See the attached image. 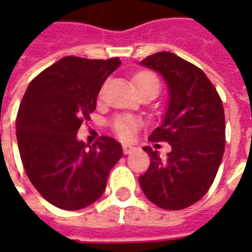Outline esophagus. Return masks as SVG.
Wrapping results in <instances>:
<instances>
[{
  "instance_id": "esophagus-1",
  "label": "esophagus",
  "mask_w": 252,
  "mask_h": 252,
  "mask_svg": "<svg viewBox=\"0 0 252 252\" xmlns=\"http://www.w3.org/2000/svg\"><path fill=\"white\" fill-rule=\"evenodd\" d=\"M135 150H136V147H133V146H131V144H123V151H124L126 155L133 153Z\"/></svg>"
}]
</instances>
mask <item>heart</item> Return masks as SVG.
<instances>
[{"label": "heart", "mask_w": 252, "mask_h": 252, "mask_svg": "<svg viewBox=\"0 0 252 252\" xmlns=\"http://www.w3.org/2000/svg\"><path fill=\"white\" fill-rule=\"evenodd\" d=\"M133 82L136 85L137 92H143L151 88L159 89L158 79L151 72H139L136 77L133 78ZM113 126H115L116 133L121 139H131L136 132L137 121L129 116H119L113 123Z\"/></svg>", "instance_id": "b5f03b06"}]
</instances>
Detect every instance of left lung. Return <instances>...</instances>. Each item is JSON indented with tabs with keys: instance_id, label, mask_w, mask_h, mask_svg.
I'll return each mask as SVG.
<instances>
[{
	"instance_id": "1",
	"label": "left lung",
	"mask_w": 252,
	"mask_h": 252,
	"mask_svg": "<svg viewBox=\"0 0 252 252\" xmlns=\"http://www.w3.org/2000/svg\"><path fill=\"white\" fill-rule=\"evenodd\" d=\"M167 85L169 106L151 142H167L160 158L151 147L150 167L139 177L148 200L162 209L180 211L201 200L215 181L225 147V119L220 95L204 71L171 52H157L140 62Z\"/></svg>"
}]
</instances>
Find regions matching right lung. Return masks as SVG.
<instances>
[{"instance_id": "add662e5", "label": "right lung", "mask_w": 252, "mask_h": 252, "mask_svg": "<svg viewBox=\"0 0 252 252\" xmlns=\"http://www.w3.org/2000/svg\"><path fill=\"white\" fill-rule=\"evenodd\" d=\"M120 64L119 58H62L32 79L20 104L16 135L25 173L61 209L78 211L98 200L123 157L113 137L101 136L93 146L77 139L95 109L102 83Z\"/></svg>"}]
</instances>
